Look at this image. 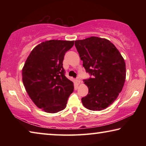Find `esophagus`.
I'll return each instance as SVG.
<instances>
[{
	"label": "esophagus",
	"mask_w": 146,
	"mask_h": 146,
	"mask_svg": "<svg viewBox=\"0 0 146 146\" xmlns=\"http://www.w3.org/2000/svg\"><path fill=\"white\" fill-rule=\"evenodd\" d=\"M76 82L77 83H78V84H80V82H81V80H80V79L79 78H77L76 79Z\"/></svg>",
	"instance_id": "34e87169"
}]
</instances>
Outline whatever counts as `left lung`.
I'll return each mask as SVG.
<instances>
[{
    "instance_id": "1",
    "label": "left lung",
    "mask_w": 146,
    "mask_h": 146,
    "mask_svg": "<svg viewBox=\"0 0 146 146\" xmlns=\"http://www.w3.org/2000/svg\"><path fill=\"white\" fill-rule=\"evenodd\" d=\"M83 66L91 77L84 80L89 92L82 104L92 111H101L112 104L122 91L125 80V63L110 40L97 36L75 41Z\"/></svg>"
}]
</instances>
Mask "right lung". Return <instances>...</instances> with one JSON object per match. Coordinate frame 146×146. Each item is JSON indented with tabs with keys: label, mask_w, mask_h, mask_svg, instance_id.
Listing matches in <instances>:
<instances>
[{
	"label": "right lung",
	"mask_w": 146,
	"mask_h": 146,
	"mask_svg": "<svg viewBox=\"0 0 146 146\" xmlns=\"http://www.w3.org/2000/svg\"><path fill=\"white\" fill-rule=\"evenodd\" d=\"M74 41L42 42L29 54L23 68V82L32 101L47 113L64 110L73 93V82L65 76L63 60Z\"/></svg>",
	"instance_id": "obj_1"
}]
</instances>
